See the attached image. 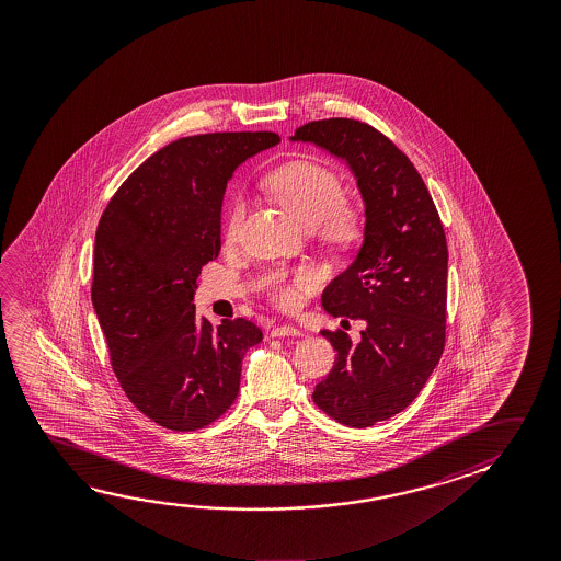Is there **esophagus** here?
I'll return each instance as SVG.
<instances>
[{
    "label": "esophagus",
    "mask_w": 561,
    "mask_h": 561,
    "mask_svg": "<svg viewBox=\"0 0 561 561\" xmlns=\"http://www.w3.org/2000/svg\"><path fill=\"white\" fill-rule=\"evenodd\" d=\"M272 336H274V339H282V336H301V331L295 329L291 324H284V327H276V329L272 331Z\"/></svg>",
    "instance_id": "34e87169"
}]
</instances>
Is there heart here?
<instances>
[{
    "label": "heart",
    "mask_w": 561,
    "mask_h": 561,
    "mask_svg": "<svg viewBox=\"0 0 561 561\" xmlns=\"http://www.w3.org/2000/svg\"><path fill=\"white\" fill-rule=\"evenodd\" d=\"M267 190L304 227L321 225L322 234L334 242H348L358 230V211L342 199L339 175L314 162H289L267 175ZM244 217V202L230 207L225 227L227 240H234ZM312 287L311 272H299L294 279L277 274L270 279V297L282 309H294L301 295Z\"/></svg>",
    "instance_id": "heart-1"
}]
</instances>
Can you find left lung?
<instances>
[{
    "label": "left lung",
    "instance_id": "obj_1",
    "mask_svg": "<svg viewBox=\"0 0 561 561\" xmlns=\"http://www.w3.org/2000/svg\"><path fill=\"white\" fill-rule=\"evenodd\" d=\"M348 164L364 203L358 254L322 291L332 317L362 321L359 342L321 331L339 352L312 391L334 421L366 428L401 413L444 350L448 249L440 217L413 162L362 121L322 119L295 130Z\"/></svg>",
    "mask_w": 561,
    "mask_h": 561
}]
</instances>
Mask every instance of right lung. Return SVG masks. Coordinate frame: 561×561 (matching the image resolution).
Segmentation results:
<instances>
[{
  "label": "right lung",
  "instance_id": "obj_1",
  "mask_svg": "<svg viewBox=\"0 0 561 561\" xmlns=\"http://www.w3.org/2000/svg\"><path fill=\"white\" fill-rule=\"evenodd\" d=\"M274 133H213L170 142L113 195L95 232L93 311L111 366L140 413L170 431L219 419L239 396L247 319L195 312L202 266L221 250L222 195L234 170L276 147Z\"/></svg>",
  "mask_w": 561,
  "mask_h": 561
}]
</instances>
